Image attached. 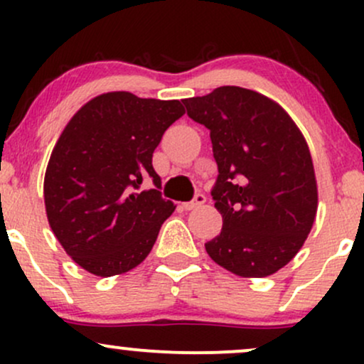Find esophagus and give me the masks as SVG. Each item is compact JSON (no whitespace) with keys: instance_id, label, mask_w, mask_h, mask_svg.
Instances as JSON below:
<instances>
[{"instance_id":"34e87169","label":"esophagus","mask_w":364,"mask_h":364,"mask_svg":"<svg viewBox=\"0 0 364 364\" xmlns=\"http://www.w3.org/2000/svg\"><path fill=\"white\" fill-rule=\"evenodd\" d=\"M203 203H205V195H202V193H198V195H195V198L191 200V202H186V203H183V208H185V210H193V208H198V207H202Z\"/></svg>"}]
</instances>
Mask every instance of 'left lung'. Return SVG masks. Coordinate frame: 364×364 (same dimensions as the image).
I'll return each instance as SVG.
<instances>
[{
  "mask_svg": "<svg viewBox=\"0 0 364 364\" xmlns=\"http://www.w3.org/2000/svg\"><path fill=\"white\" fill-rule=\"evenodd\" d=\"M183 104L210 129L219 168L212 196L223 231L205 243L208 257L240 277L275 274L301 250L318 207L301 129L282 106L243 87H219Z\"/></svg>",
  "mask_w": 364,
  "mask_h": 364,
  "instance_id": "obj_1",
  "label": "left lung"
}]
</instances>
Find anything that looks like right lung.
I'll list each match as a JSON object with an SVG mask.
<instances>
[{
    "instance_id": "add662e5",
    "label": "right lung",
    "mask_w": 364,
    "mask_h": 364,
    "mask_svg": "<svg viewBox=\"0 0 364 364\" xmlns=\"http://www.w3.org/2000/svg\"><path fill=\"white\" fill-rule=\"evenodd\" d=\"M185 114L179 101L106 92L72 116L44 176L48 223L63 250L87 272L111 277L147 258L174 205L161 196L152 154ZM156 188L141 191L145 177Z\"/></svg>"
}]
</instances>
